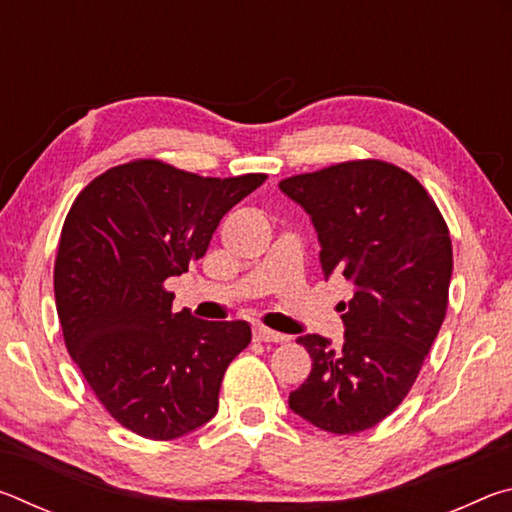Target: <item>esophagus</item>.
Instances as JSON below:
<instances>
[{"label":"esophagus","mask_w":512,"mask_h":512,"mask_svg":"<svg viewBox=\"0 0 512 512\" xmlns=\"http://www.w3.org/2000/svg\"><path fill=\"white\" fill-rule=\"evenodd\" d=\"M253 334H255V339L262 341V343H284V341H289L287 334L273 332V329H268V327H264V325H257V327L253 329Z\"/></svg>","instance_id":"1"}]
</instances>
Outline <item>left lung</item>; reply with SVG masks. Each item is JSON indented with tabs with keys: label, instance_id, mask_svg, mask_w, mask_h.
Masks as SVG:
<instances>
[{
	"label": "left lung",
	"instance_id": "left-lung-1",
	"mask_svg": "<svg viewBox=\"0 0 512 512\" xmlns=\"http://www.w3.org/2000/svg\"><path fill=\"white\" fill-rule=\"evenodd\" d=\"M280 189L311 216L325 277L339 273L354 287L341 302V348L298 336L314 363L289 406L329 433L366 431L402 404L445 320L447 223L427 189L391 162L332 164Z\"/></svg>",
	"mask_w": 512,
	"mask_h": 512
}]
</instances>
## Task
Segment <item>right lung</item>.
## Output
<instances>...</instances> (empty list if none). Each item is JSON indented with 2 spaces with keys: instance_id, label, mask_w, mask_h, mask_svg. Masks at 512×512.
Returning a JSON list of instances; mask_svg holds the SVG:
<instances>
[{
  "instance_id": "right-lung-1",
  "label": "right lung",
  "mask_w": 512,
  "mask_h": 512,
  "mask_svg": "<svg viewBox=\"0 0 512 512\" xmlns=\"http://www.w3.org/2000/svg\"><path fill=\"white\" fill-rule=\"evenodd\" d=\"M264 180L133 160L94 178L69 207L54 266L63 339L99 402L137 436L180 438L219 409L250 325L173 314L164 282L205 255L225 212Z\"/></svg>"
}]
</instances>
